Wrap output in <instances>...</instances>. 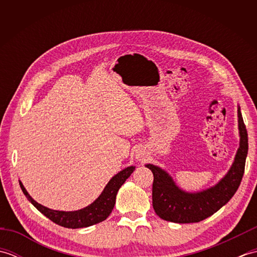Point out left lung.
Returning <instances> with one entry per match:
<instances>
[{"instance_id":"left-lung-1","label":"left lung","mask_w":257,"mask_h":257,"mask_svg":"<svg viewBox=\"0 0 257 257\" xmlns=\"http://www.w3.org/2000/svg\"><path fill=\"white\" fill-rule=\"evenodd\" d=\"M239 147L230 170L213 187L200 192H185L169 173L154 165H146L154 173L152 205L162 220L174 223H195L205 220L225 205L241 184L248 150L247 132L241 109L237 108Z\"/></svg>"}]
</instances>
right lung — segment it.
<instances>
[{"mask_svg":"<svg viewBox=\"0 0 257 257\" xmlns=\"http://www.w3.org/2000/svg\"><path fill=\"white\" fill-rule=\"evenodd\" d=\"M134 170L135 167L132 166L118 172L116 176H113L110 179V181L107 183L101 194L91 204L78 211L66 212L48 209V207L37 203L34 199H32L21 181L20 187L27 200L51 221L67 228H80L97 224V223H100L107 219L113 209L114 203H116V195L118 190L124 183L125 180L130 177V174L134 172Z\"/></svg>","mask_w":257,"mask_h":257,"instance_id":"add662e5","label":"right lung"}]
</instances>
